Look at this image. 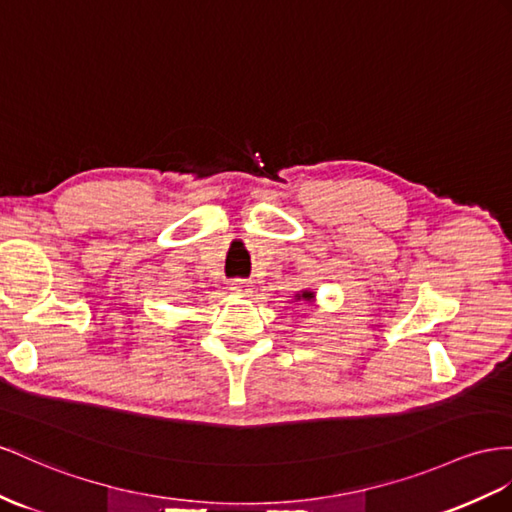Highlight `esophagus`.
Listing matches in <instances>:
<instances>
[{
    "mask_svg": "<svg viewBox=\"0 0 512 512\" xmlns=\"http://www.w3.org/2000/svg\"><path fill=\"white\" fill-rule=\"evenodd\" d=\"M251 281H246V279H233L231 281V292L233 294H240V296H246V294H251Z\"/></svg>",
    "mask_w": 512,
    "mask_h": 512,
    "instance_id": "esophagus-1",
    "label": "esophagus"
}]
</instances>
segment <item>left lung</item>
<instances>
[{
    "label": "left lung",
    "instance_id": "1",
    "mask_svg": "<svg viewBox=\"0 0 512 512\" xmlns=\"http://www.w3.org/2000/svg\"><path fill=\"white\" fill-rule=\"evenodd\" d=\"M294 300H307V303H313V300H316V294L309 292V290H303L300 294H296Z\"/></svg>",
    "mask_w": 512,
    "mask_h": 512
}]
</instances>
